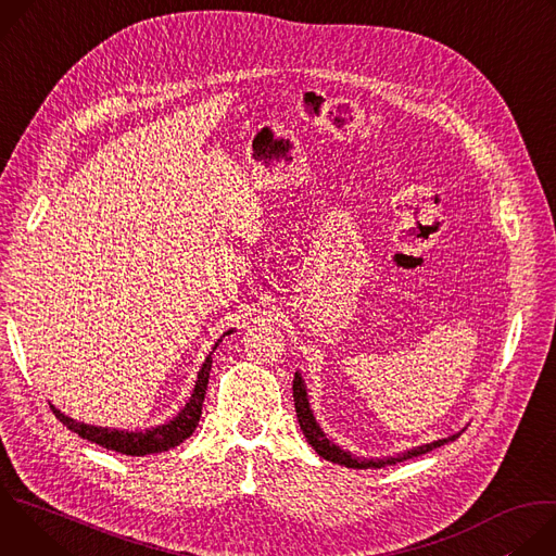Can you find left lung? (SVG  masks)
<instances>
[{
	"mask_svg": "<svg viewBox=\"0 0 556 556\" xmlns=\"http://www.w3.org/2000/svg\"><path fill=\"white\" fill-rule=\"evenodd\" d=\"M292 395H294V409H296V418H299V427L305 435V440L312 444V448L319 453L324 459H330L334 464H341V466H348V468H382V466H393L399 462H405V459H412V457H418V455H425L446 442H453L459 433L455 435H448V438H442V440H435V442H429V444H422V446H414L405 453H399L393 457H371V459H361V457H354L350 451H343L341 446H337L332 440L326 438V433L321 431L319 422H316L312 409H309V403H307V391H305V384H303V378L301 374L296 371L294 374V380H292Z\"/></svg>",
	"mask_w": 556,
	"mask_h": 556,
	"instance_id": "obj_1",
	"label": "left lung"
}]
</instances>
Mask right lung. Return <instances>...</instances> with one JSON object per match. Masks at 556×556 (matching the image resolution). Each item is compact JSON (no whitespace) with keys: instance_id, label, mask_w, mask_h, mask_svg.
Wrapping results in <instances>:
<instances>
[{"instance_id":"obj_1","label":"right lung","mask_w":556,"mask_h":556,"mask_svg":"<svg viewBox=\"0 0 556 556\" xmlns=\"http://www.w3.org/2000/svg\"><path fill=\"white\" fill-rule=\"evenodd\" d=\"M230 334V332H226ZM222 341V339H219ZM217 341V343H219ZM215 343V348H217ZM213 348V350H215ZM211 354L206 356V361L202 363V369L198 371V380L193 387V393L189 403L180 409V414L153 429H144V431H118V429H108V427H94V425H86V422H76L72 418H67L65 414H61L59 409L52 407L54 416L74 433L81 435L88 442H94L103 448L123 453V455H151V453H165L178 444H182L198 427L200 416H202V403L206 395V384H208V371H211Z\"/></svg>"}]
</instances>
